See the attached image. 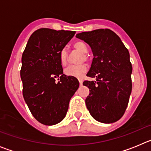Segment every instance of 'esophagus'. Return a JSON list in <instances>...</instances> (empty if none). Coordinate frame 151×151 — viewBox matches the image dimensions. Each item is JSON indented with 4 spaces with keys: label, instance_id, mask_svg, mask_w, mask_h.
Returning <instances> with one entry per match:
<instances>
[{
    "label": "esophagus",
    "instance_id": "obj_1",
    "mask_svg": "<svg viewBox=\"0 0 151 151\" xmlns=\"http://www.w3.org/2000/svg\"><path fill=\"white\" fill-rule=\"evenodd\" d=\"M78 82H79V84H80V85H82V78H78Z\"/></svg>",
    "mask_w": 151,
    "mask_h": 151
}]
</instances>
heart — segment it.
I'll list each match as a JSON object with an SVG mask.
<instances>
[{
    "label": "heart",
    "mask_w": 151,
    "mask_h": 151,
    "mask_svg": "<svg viewBox=\"0 0 151 151\" xmlns=\"http://www.w3.org/2000/svg\"><path fill=\"white\" fill-rule=\"evenodd\" d=\"M73 49L77 51L80 52L81 54L78 56V63H80L76 65H70L65 69L64 72L67 76H71L74 77H82L84 73L87 71V66L82 62L88 60V55L86 53L88 52V47L83 41H77L73 44ZM60 61L61 65L65 66L67 63L68 61V53L66 49H63L60 52Z\"/></svg>",
    "instance_id": "b5f03b06"
}]
</instances>
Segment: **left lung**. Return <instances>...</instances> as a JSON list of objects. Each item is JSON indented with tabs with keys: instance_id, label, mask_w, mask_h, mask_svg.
Returning <instances> with one entry per match:
<instances>
[{
	"instance_id": "1",
	"label": "left lung",
	"mask_w": 151,
	"mask_h": 151,
	"mask_svg": "<svg viewBox=\"0 0 151 151\" xmlns=\"http://www.w3.org/2000/svg\"><path fill=\"white\" fill-rule=\"evenodd\" d=\"M76 37L90 46L94 56L87 76L97 79L83 82L90 91L85 99L88 110L98 122H116L126 110L132 88L129 50L110 29L85 32Z\"/></svg>"
}]
</instances>
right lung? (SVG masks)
Masks as SVG:
<instances>
[{
	"instance_id": "right-lung-1",
	"label": "right lung",
	"mask_w": 151,
	"mask_h": 151,
	"mask_svg": "<svg viewBox=\"0 0 151 151\" xmlns=\"http://www.w3.org/2000/svg\"><path fill=\"white\" fill-rule=\"evenodd\" d=\"M75 33L38 29L22 53L20 76L24 100L33 116L44 125H56L65 118L70 99L79 86L75 77L63 73L59 57Z\"/></svg>"
}]
</instances>
